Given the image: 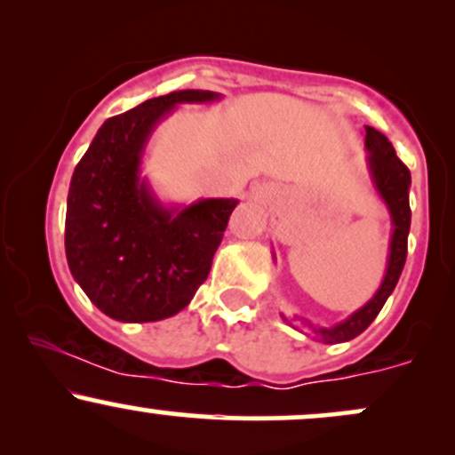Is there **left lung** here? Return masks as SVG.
I'll return each instance as SVG.
<instances>
[{"mask_svg": "<svg viewBox=\"0 0 455 455\" xmlns=\"http://www.w3.org/2000/svg\"><path fill=\"white\" fill-rule=\"evenodd\" d=\"M365 149H368V166L372 173L374 186H377L380 198L387 205L394 233L389 242V259L385 278L380 282L379 291L372 299L357 312H353L347 321L338 323L333 327H315L306 321L307 327L316 333L325 344L348 342L357 338L359 333L370 327V323L377 318L380 307L385 306L387 297L394 293L398 284L402 269L406 263V242H409L411 228V207H409V188H411V171L406 169L404 162L395 156L394 145L383 132L374 130L372 126H365Z\"/></svg>", "mask_w": 455, "mask_h": 455, "instance_id": "left-lung-1", "label": "left lung"}]
</instances>
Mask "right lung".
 <instances>
[{
    "label": "right lung",
    "instance_id": "obj_1",
    "mask_svg": "<svg viewBox=\"0 0 455 455\" xmlns=\"http://www.w3.org/2000/svg\"><path fill=\"white\" fill-rule=\"evenodd\" d=\"M220 93L171 92L107 119L72 173L66 259L85 295L124 323L162 321L190 304L239 201L203 198L166 210L140 180L149 134L177 104Z\"/></svg>",
    "mask_w": 455,
    "mask_h": 455
}]
</instances>
